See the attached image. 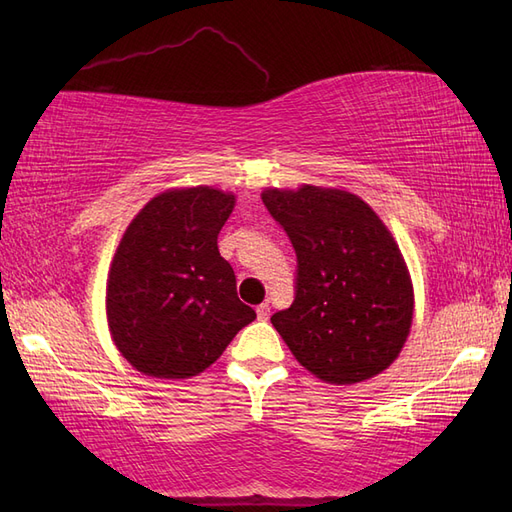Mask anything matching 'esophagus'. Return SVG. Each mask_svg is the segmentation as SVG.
I'll use <instances>...</instances> for the list:
<instances>
[{
    "label": "esophagus",
    "instance_id": "esophagus-1",
    "mask_svg": "<svg viewBox=\"0 0 512 512\" xmlns=\"http://www.w3.org/2000/svg\"><path fill=\"white\" fill-rule=\"evenodd\" d=\"M256 314H258V320H269V316H271L269 303H260V305L256 307Z\"/></svg>",
    "mask_w": 512,
    "mask_h": 512
}]
</instances>
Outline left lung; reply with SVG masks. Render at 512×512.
Here are the masks:
<instances>
[{
    "label": "left lung",
    "mask_w": 512,
    "mask_h": 512,
    "mask_svg": "<svg viewBox=\"0 0 512 512\" xmlns=\"http://www.w3.org/2000/svg\"><path fill=\"white\" fill-rule=\"evenodd\" d=\"M262 203L297 254L294 301L271 316L273 327L320 380L374 378L404 348L414 307L391 232L359 196L342 190H267Z\"/></svg>",
    "instance_id": "left-lung-1"
}]
</instances>
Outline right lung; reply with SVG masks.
Instances as JSON below:
<instances>
[{
  "label": "right lung",
  "instance_id": "1",
  "mask_svg": "<svg viewBox=\"0 0 512 512\" xmlns=\"http://www.w3.org/2000/svg\"><path fill=\"white\" fill-rule=\"evenodd\" d=\"M232 207L235 196L203 185L170 190L149 200L123 235L106 316L115 346L143 374L196 376L256 318L218 250Z\"/></svg>",
  "mask_w": 512,
  "mask_h": 512
}]
</instances>
